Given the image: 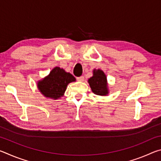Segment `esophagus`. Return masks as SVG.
Returning <instances> with one entry per match:
<instances>
[{
  "mask_svg": "<svg viewBox=\"0 0 161 161\" xmlns=\"http://www.w3.org/2000/svg\"><path fill=\"white\" fill-rule=\"evenodd\" d=\"M77 80L78 81H84V77H82V76H81V77H77Z\"/></svg>",
  "mask_w": 161,
  "mask_h": 161,
  "instance_id": "esophagus-1",
  "label": "esophagus"
}]
</instances>
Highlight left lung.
I'll list each match as a JSON object with an SVG mask.
<instances>
[{
    "instance_id": "left-lung-1",
    "label": "left lung",
    "mask_w": 161,
    "mask_h": 161,
    "mask_svg": "<svg viewBox=\"0 0 161 161\" xmlns=\"http://www.w3.org/2000/svg\"><path fill=\"white\" fill-rule=\"evenodd\" d=\"M88 82L93 93L99 96H106L108 94L107 77L101 69H94L93 76L88 80Z\"/></svg>"
}]
</instances>
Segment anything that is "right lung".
<instances>
[{"label": "right lung", "instance_id": "1", "mask_svg": "<svg viewBox=\"0 0 161 161\" xmlns=\"http://www.w3.org/2000/svg\"><path fill=\"white\" fill-rule=\"evenodd\" d=\"M75 80L70 73L56 67L47 77L38 81L37 88L45 97L58 99L63 96L68 84Z\"/></svg>", "mask_w": 161, "mask_h": 161}]
</instances>
